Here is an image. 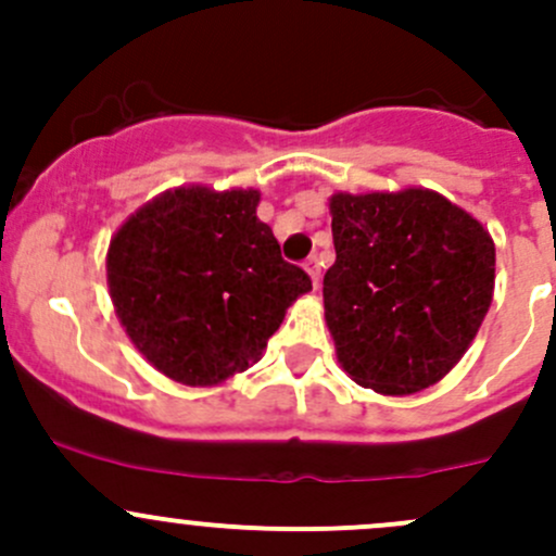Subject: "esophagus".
<instances>
[{
	"label": "esophagus",
	"mask_w": 556,
	"mask_h": 556,
	"mask_svg": "<svg viewBox=\"0 0 556 556\" xmlns=\"http://www.w3.org/2000/svg\"><path fill=\"white\" fill-rule=\"evenodd\" d=\"M304 268H306V274H309V277H312V285H314V288H317V285H319V263H317V257H309Z\"/></svg>",
	"instance_id": "esophagus-1"
}]
</instances>
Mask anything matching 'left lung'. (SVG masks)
<instances>
[{"instance_id": "1", "label": "left lung", "mask_w": 556, "mask_h": 556, "mask_svg": "<svg viewBox=\"0 0 556 556\" xmlns=\"http://www.w3.org/2000/svg\"><path fill=\"white\" fill-rule=\"evenodd\" d=\"M328 206L336 263L323 301L341 368L379 395L441 382L490 312V231L428 188L339 190Z\"/></svg>"}]
</instances>
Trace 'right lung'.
<instances>
[{
    "label": "right lung",
    "mask_w": 556,
    "mask_h": 556,
    "mask_svg": "<svg viewBox=\"0 0 556 556\" xmlns=\"http://www.w3.org/2000/svg\"><path fill=\"white\" fill-rule=\"evenodd\" d=\"M261 190L179 185L110 239L106 285L123 330L164 377L215 387L261 361L285 312L309 293L257 220Z\"/></svg>",
    "instance_id": "add662e5"
}]
</instances>
